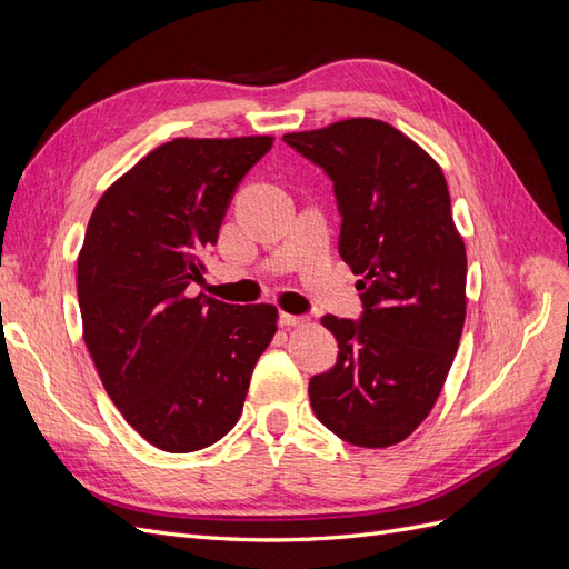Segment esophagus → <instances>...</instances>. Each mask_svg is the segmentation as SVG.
I'll return each instance as SVG.
<instances>
[{"label": "esophagus", "instance_id": "1", "mask_svg": "<svg viewBox=\"0 0 569 569\" xmlns=\"http://www.w3.org/2000/svg\"><path fill=\"white\" fill-rule=\"evenodd\" d=\"M306 322H308L306 316H295V313H282V316H280V325H282V327H301V325H306Z\"/></svg>", "mask_w": 569, "mask_h": 569}]
</instances>
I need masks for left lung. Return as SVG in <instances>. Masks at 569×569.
Listing matches in <instances>:
<instances>
[{"instance_id":"8db88e82","label":"left lung","mask_w":569,"mask_h":569,"mask_svg":"<svg viewBox=\"0 0 569 569\" xmlns=\"http://www.w3.org/2000/svg\"><path fill=\"white\" fill-rule=\"evenodd\" d=\"M284 142L332 178L339 256L363 278L360 322L320 320L339 356L313 377L308 396L339 439L387 449L435 408L468 311V256L449 187L441 166L385 120L347 118L289 132Z\"/></svg>"}]
</instances>
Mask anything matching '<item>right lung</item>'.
Listing matches in <instances>:
<instances>
[{
  "label": "right lung",
  "mask_w": 569,
  "mask_h": 569,
  "mask_svg": "<svg viewBox=\"0 0 569 569\" xmlns=\"http://www.w3.org/2000/svg\"><path fill=\"white\" fill-rule=\"evenodd\" d=\"M274 137H178L101 199L78 253L82 339L137 435L168 453L206 449L242 416L272 303L192 297L234 189Z\"/></svg>",
  "instance_id": "obj_1"
}]
</instances>
